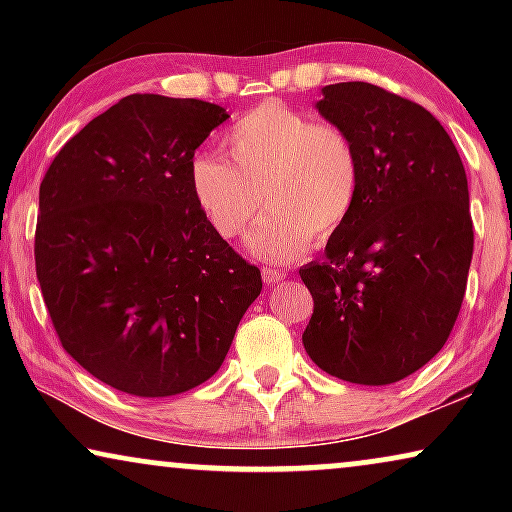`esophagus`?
<instances>
[{"label": "esophagus", "instance_id": "esophagus-1", "mask_svg": "<svg viewBox=\"0 0 512 512\" xmlns=\"http://www.w3.org/2000/svg\"><path fill=\"white\" fill-rule=\"evenodd\" d=\"M261 277H263L265 284H277V282H284L286 272L284 270H275V268H263L261 270Z\"/></svg>", "mask_w": 512, "mask_h": 512}]
</instances>
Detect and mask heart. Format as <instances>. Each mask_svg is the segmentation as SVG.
Returning <instances> with one entry per match:
<instances>
[{"label": "heart", "instance_id": "obj_1", "mask_svg": "<svg viewBox=\"0 0 512 512\" xmlns=\"http://www.w3.org/2000/svg\"><path fill=\"white\" fill-rule=\"evenodd\" d=\"M230 160L202 153L191 163V188L212 228L235 240L261 209L247 247L268 263L298 258L349 221L361 198L363 170L347 130L317 123L282 102H263L223 137Z\"/></svg>", "mask_w": 512, "mask_h": 512}]
</instances>
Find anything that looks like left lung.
Returning <instances> with one entry per match:
<instances>
[{
  "label": "left lung",
  "mask_w": 512,
  "mask_h": 512,
  "mask_svg": "<svg viewBox=\"0 0 512 512\" xmlns=\"http://www.w3.org/2000/svg\"><path fill=\"white\" fill-rule=\"evenodd\" d=\"M314 107L352 135L363 184L324 261L300 268L314 300L303 345L328 375L382 387L429 363L457 321L473 256L466 172L438 118L373 83H333Z\"/></svg>",
  "instance_id": "1"
}]
</instances>
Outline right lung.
Masks as SVG:
<instances>
[{"mask_svg": "<svg viewBox=\"0 0 512 512\" xmlns=\"http://www.w3.org/2000/svg\"><path fill=\"white\" fill-rule=\"evenodd\" d=\"M226 118L212 102L128 95L62 146L39 186L34 261L55 333L125 394L207 382L263 289L191 188L195 149Z\"/></svg>", "mask_w": 512, "mask_h": 512, "instance_id": "right-lung-1", "label": "right lung"}]
</instances>
